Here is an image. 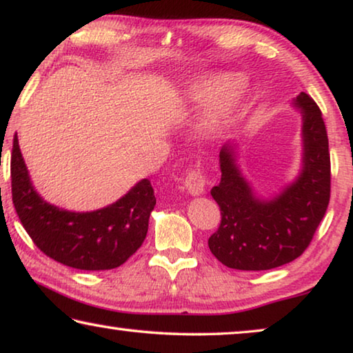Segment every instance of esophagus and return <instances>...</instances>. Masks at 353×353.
<instances>
[{
  "label": "esophagus",
  "mask_w": 353,
  "mask_h": 353,
  "mask_svg": "<svg viewBox=\"0 0 353 353\" xmlns=\"http://www.w3.org/2000/svg\"><path fill=\"white\" fill-rule=\"evenodd\" d=\"M184 188H186V191L191 194V195H200L203 194V188H205V180H203V175L200 173L199 170H194L189 173L186 176V181H184Z\"/></svg>",
  "instance_id": "34e87169"
}]
</instances>
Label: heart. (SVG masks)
Instances as JSON below:
<instances>
[{
	"mask_svg": "<svg viewBox=\"0 0 353 353\" xmlns=\"http://www.w3.org/2000/svg\"><path fill=\"white\" fill-rule=\"evenodd\" d=\"M243 85L235 75L216 74L192 80L183 86L181 99L191 105L205 102L195 121V131L205 142L216 140L232 128L240 110Z\"/></svg>",
	"mask_w": 353,
	"mask_h": 353,
	"instance_id": "1",
	"label": "heart"
}]
</instances>
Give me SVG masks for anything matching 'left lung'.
Instances as JSON below:
<instances>
[{"label":"left lung","instance_id":"obj_1","mask_svg":"<svg viewBox=\"0 0 353 353\" xmlns=\"http://www.w3.org/2000/svg\"><path fill=\"white\" fill-rule=\"evenodd\" d=\"M292 107L301 113V162L294 180L273 194L259 192L240 165V142L219 151L221 183L211 195L221 207V225L210 236L213 256L225 267L271 270L300 257L330 202V151L322 112L306 93Z\"/></svg>","mask_w":353,"mask_h":353}]
</instances>
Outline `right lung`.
Returning a JSON list of instances; mask_svg holds the SVG:
<instances>
[{"label":"right lung","instance_id":"obj_1","mask_svg":"<svg viewBox=\"0 0 353 353\" xmlns=\"http://www.w3.org/2000/svg\"><path fill=\"white\" fill-rule=\"evenodd\" d=\"M10 178L20 222L34 245L57 262L86 271L112 270L142 246L156 205L154 191L146 178L104 208H59L36 191L17 135L12 145Z\"/></svg>","mask_w":353,"mask_h":353}]
</instances>
